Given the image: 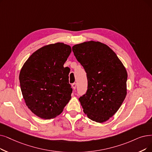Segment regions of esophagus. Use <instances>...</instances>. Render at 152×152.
I'll return each mask as SVG.
<instances>
[{
    "label": "esophagus",
    "mask_w": 152,
    "mask_h": 152,
    "mask_svg": "<svg viewBox=\"0 0 152 152\" xmlns=\"http://www.w3.org/2000/svg\"><path fill=\"white\" fill-rule=\"evenodd\" d=\"M71 86H72V89H73L74 90H75V89H76V84L75 83H73V84H72Z\"/></svg>",
    "instance_id": "obj_1"
}]
</instances>
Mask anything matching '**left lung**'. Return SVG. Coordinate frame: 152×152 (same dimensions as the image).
I'll return each instance as SVG.
<instances>
[{
	"label": "left lung",
	"instance_id": "8db88e82",
	"mask_svg": "<svg viewBox=\"0 0 152 152\" xmlns=\"http://www.w3.org/2000/svg\"><path fill=\"white\" fill-rule=\"evenodd\" d=\"M72 50L87 73L88 90L79 99L84 113L96 122L107 121L126 97L127 70L115 52L101 42H83Z\"/></svg>",
	"mask_w": 152,
	"mask_h": 152
}]
</instances>
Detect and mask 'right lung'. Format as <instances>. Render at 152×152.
<instances>
[{
    "instance_id": "obj_1",
    "label": "right lung",
    "mask_w": 152,
    "mask_h": 152,
    "mask_svg": "<svg viewBox=\"0 0 152 152\" xmlns=\"http://www.w3.org/2000/svg\"><path fill=\"white\" fill-rule=\"evenodd\" d=\"M71 52L70 46L63 43L43 46L33 53L20 71L25 104L39 118L56 117L71 99L70 69L63 66Z\"/></svg>"
}]
</instances>
